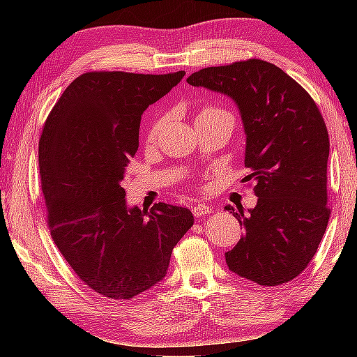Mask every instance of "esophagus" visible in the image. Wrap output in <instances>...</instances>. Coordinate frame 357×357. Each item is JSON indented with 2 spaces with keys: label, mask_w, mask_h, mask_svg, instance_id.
Instances as JSON below:
<instances>
[{
  "label": "esophagus",
  "mask_w": 357,
  "mask_h": 357,
  "mask_svg": "<svg viewBox=\"0 0 357 357\" xmlns=\"http://www.w3.org/2000/svg\"><path fill=\"white\" fill-rule=\"evenodd\" d=\"M211 211H213V208L209 206V204H203V203L195 204L193 209H192L195 218H202V216H204V214H209Z\"/></svg>",
  "instance_id": "1"
}]
</instances>
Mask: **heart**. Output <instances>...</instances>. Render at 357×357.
Returning a JSON list of instances; mask_svg holds the SVG:
<instances>
[{
	"label": "heart",
	"instance_id": "b5f03b06",
	"mask_svg": "<svg viewBox=\"0 0 357 357\" xmlns=\"http://www.w3.org/2000/svg\"><path fill=\"white\" fill-rule=\"evenodd\" d=\"M222 112H224V110H219V109H213V107H208V109H203L202 112H199L198 119H203V116H209V115H214V114H222ZM158 128H159V125H154V128L151 130V133H149V138H154L155 133H158Z\"/></svg>",
	"mask_w": 357,
	"mask_h": 357
}]
</instances>
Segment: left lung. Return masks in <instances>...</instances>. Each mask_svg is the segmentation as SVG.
<instances>
[{
	"mask_svg": "<svg viewBox=\"0 0 357 357\" xmlns=\"http://www.w3.org/2000/svg\"><path fill=\"white\" fill-rule=\"evenodd\" d=\"M187 82L236 102L245 131V167L257 206L226 208L245 236L226 252L229 270L260 286H280L305 270L326 231L330 139L319 107L281 68L263 60L209 66Z\"/></svg>",
	"mask_w": 357,
	"mask_h": 357,
	"instance_id": "8db88e82",
	"label": "left lung"
}]
</instances>
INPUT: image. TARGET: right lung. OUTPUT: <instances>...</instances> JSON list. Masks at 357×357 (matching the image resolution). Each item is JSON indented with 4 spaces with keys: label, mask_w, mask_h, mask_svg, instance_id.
<instances>
[{
    "label": "right lung",
    "mask_w": 357,
    "mask_h": 357,
    "mask_svg": "<svg viewBox=\"0 0 357 357\" xmlns=\"http://www.w3.org/2000/svg\"><path fill=\"white\" fill-rule=\"evenodd\" d=\"M183 76L84 73L43 125L38 167L53 242L79 280L109 299H131L162 281L174 247L193 226L187 208H130L121 187L141 115Z\"/></svg>",
    "instance_id": "right-lung-1"
}]
</instances>
